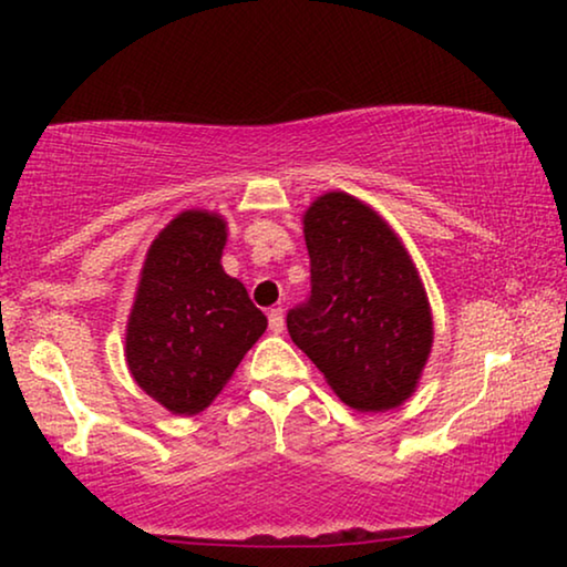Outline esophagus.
<instances>
[{
    "label": "esophagus",
    "mask_w": 567,
    "mask_h": 567,
    "mask_svg": "<svg viewBox=\"0 0 567 567\" xmlns=\"http://www.w3.org/2000/svg\"><path fill=\"white\" fill-rule=\"evenodd\" d=\"M268 328H270V332H276V336H281L284 332V309L281 307L270 309L268 312Z\"/></svg>",
    "instance_id": "esophagus-1"
}]
</instances>
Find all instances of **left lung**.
I'll use <instances>...</instances> for the list:
<instances>
[{
	"instance_id": "obj_1",
	"label": "left lung",
	"mask_w": 567,
	"mask_h": 567,
	"mask_svg": "<svg viewBox=\"0 0 567 567\" xmlns=\"http://www.w3.org/2000/svg\"><path fill=\"white\" fill-rule=\"evenodd\" d=\"M312 297L286 315L293 343L346 405L382 413L413 398L433 346L429 293L390 224L351 193L305 212Z\"/></svg>"
}]
</instances>
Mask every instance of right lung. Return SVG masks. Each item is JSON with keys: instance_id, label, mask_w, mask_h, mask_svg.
I'll list each match as a JSON object with an SVG mask.
<instances>
[{"instance_id": "obj_1", "label": "right lung", "mask_w": 567, "mask_h": 567, "mask_svg": "<svg viewBox=\"0 0 567 567\" xmlns=\"http://www.w3.org/2000/svg\"><path fill=\"white\" fill-rule=\"evenodd\" d=\"M227 221L206 208L181 212L146 250L126 322L134 382L175 415L212 405L268 328L243 281L224 274Z\"/></svg>"}]
</instances>
